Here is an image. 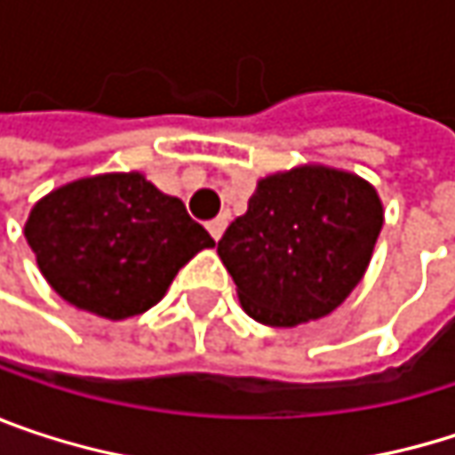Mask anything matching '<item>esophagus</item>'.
<instances>
[{
    "instance_id": "obj_1",
    "label": "esophagus",
    "mask_w": 455,
    "mask_h": 455,
    "mask_svg": "<svg viewBox=\"0 0 455 455\" xmlns=\"http://www.w3.org/2000/svg\"><path fill=\"white\" fill-rule=\"evenodd\" d=\"M208 231H211V236L219 242V239L224 236V231H227V219H213V221L208 224Z\"/></svg>"
}]
</instances>
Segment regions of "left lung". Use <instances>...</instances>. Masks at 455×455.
I'll return each mask as SVG.
<instances>
[{
	"mask_svg": "<svg viewBox=\"0 0 455 455\" xmlns=\"http://www.w3.org/2000/svg\"><path fill=\"white\" fill-rule=\"evenodd\" d=\"M382 203L363 179L321 165L258 181L247 213L219 239L242 308L268 326L331 314L361 282Z\"/></svg>",
	"mask_w": 455,
	"mask_h": 455,
	"instance_id": "obj_1",
	"label": "left lung"
}]
</instances>
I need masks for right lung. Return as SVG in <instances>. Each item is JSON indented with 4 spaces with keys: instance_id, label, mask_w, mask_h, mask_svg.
Returning <instances> with one entry per match:
<instances>
[{
    "instance_id": "1",
    "label": "right lung",
    "mask_w": 455,
    "mask_h": 455,
    "mask_svg": "<svg viewBox=\"0 0 455 455\" xmlns=\"http://www.w3.org/2000/svg\"><path fill=\"white\" fill-rule=\"evenodd\" d=\"M26 239L52 290L97 316L129 318L152 308L213 236L179 197L141 173H108L65 184L39 200Z\"/></svg>"
}]
</instances>
